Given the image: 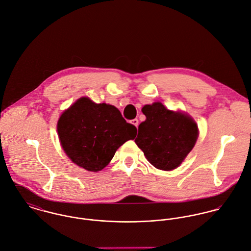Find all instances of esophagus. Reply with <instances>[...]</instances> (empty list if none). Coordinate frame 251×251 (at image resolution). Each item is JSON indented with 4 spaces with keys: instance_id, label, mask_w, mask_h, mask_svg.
Wrapping results in <instances>:
<instances>
[{
    "instance_id": "34e87169",
    "label": "esophagus",
    "mask_w": 251,
    "mask_h": 251,
    "mask_svg": "<svg viewBox=\"0 0 251 251\" xmlns=\"http://www.w3.org/2000/svg\"><path fill=\"white\" fill-rule=\"evenodd\" d=\"M131 123H132L133 125H135L136 127H138V125H139V120H138L137 118H135V119L131 120Z\"/></svg>"
}]
</instances>
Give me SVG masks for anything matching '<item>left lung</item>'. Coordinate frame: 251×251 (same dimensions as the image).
<instances>
[{"mask_svg": "<svg viewBox=\"0 0 251 251\" xmlns=\"http://www.w3.org/2000/svg\"><path fill=\"white\" fill-rule=\"evenodd\" d=\"M141 111L146 119L139 124L137 145L156 168L168 171L179 167L198 138L195 120L160 102L145 105Z\"/></svg>", "mask_w": 251, "mask_h": 251, "instance_id": "8db88e82", "label": "left lung"}]
</instances>
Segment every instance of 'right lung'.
<instances>
[{"instance_id":"1","label":"right lung","mask_w":251,"mask_h":251,"mask_svg":"<svg viewBox=\"0 0 251 251\" xmlns=\"http://www.w3.org/2000/svg\"><path fill=\"white\" fill-rule=\"evenodd\" d=\"M56 129L68 158L94 172L107 167L116 150L137 135V128L127 123L114 106L96 104L87 97L62 112Z\"/></svg>"}]
</instances>
